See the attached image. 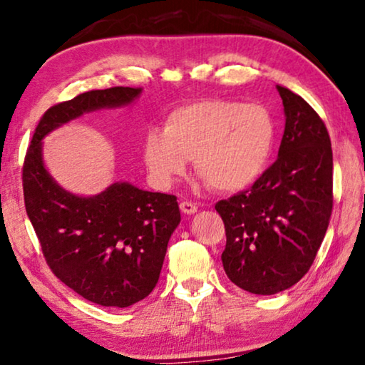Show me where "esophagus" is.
I'll list each match as a JSON object with an SVG mask.
<instances>
[{
    "mask_svg": "<svg viewBox=\"0 0 365 365\" xmlns=\"http://www.w3.org/2000/svg\"><path fill=\"white\" fill-rule=\"evenodd\" d=\"M180 210L185 214H195L196 211H198V206H196L195 203H192V201H182Z\"/></svg>",
    "mask_w": 365,
    "mask_h": 365,
    "instance_id": "34e87169",
    "label": "esophagus"
}]
</instances>
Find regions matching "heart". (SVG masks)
<instances>
[{
	"instance_id": "b5f03b06",
	"label": "heart",
	"mask_w": 365,
	"mask_h": 365,
	"mask_svg": "<svg viewBox=\"0 0 365 365\" xmlns=\"http://www.w3.org/2000/svg\"><path fill=\"white\" fill-rule=\"evenodd\" d=\"M276 144L271 113L258 103L198 101L167 115L144 138V162L159 187H170L193 160L212 190L240 192L262 177Z\"/></svg>"
}]
</instances>
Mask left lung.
Masks as SVG:
<instances>
[{
  "label": "left lung",
  "instance_id": "left-lung-1",
  "mask_svg": "<svg viewBox=\"0 0 365 365\" xmlns=\"http://www.w3.org/2000/svg\"><path fill=\"white\" fill-rule=\"evenodd\" d=\"M286 126L277 159L248 190L221 200L222 264L244 291L271 296L310 269L333 207V153L323 120L302 97L276 86Z\"/></svg>",
  "mask_w": 365,
  "mask_h": 365
}]
</instances>
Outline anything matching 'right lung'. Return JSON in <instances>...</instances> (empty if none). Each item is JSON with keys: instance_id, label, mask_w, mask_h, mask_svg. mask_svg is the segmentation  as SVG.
Segmentation results:
<instances>
[{"instance_id": "obj_1", "label": "right lung", "mask_w": 365, "mask_h": 365, "mask_svg": "<svg viewBox=\"0 0 365 365\" xmlns=\"http://www.w3.org/2000/svg\"><path fill=\"white\" fill-rule=\"evenodd\" d=\"M141 88L89 91L50 107L40 118L22 167L27 216L53 274L103 307H130L153 292L167 244L180 224L177 196L126 182L94 196L63 190L42 159V140L58 126L99 108L128 106Z\"/></svg>"}]
</instances>
